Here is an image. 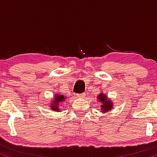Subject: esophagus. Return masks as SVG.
<instances>
[{
  "mask_svg": "<svg viewBox=\"0 0 157 157\" xmlns=\"http://www.w3.org/2000/svg\"><path fill=\"white\" fill-rule=\"evenodd\" d=\"M85 96V94L84 93H81V94H76V97L80 98H83Z\"/></svg>",
  "mask_w": 157,
  "mask_h": 157,
  "instance_id": "esophagus-1",
  "label": "esophagus"
}]
</instances>
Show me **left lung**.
<instances>
[{
	"label": "left lung",
	"mask_w": 157,
	"mask_h": 157,
	"mask_svg": "<svg viewBox=\"0 0 157 157\" xmlns=\"http://www.w3.org/2000/svg\"><path fill=\"white\" fill-rule=\"evenodd\" d=\"M98 101L101 103V110H103V112H107L109 111L110 110H111L113 107V103L110 100L107 99V97L105 96V94L103 93H100L99 96H98Z\"/></svg>",
	"instance_id": "1"
}]
</instances>
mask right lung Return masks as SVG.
I'll return each instance as SVG.
<instances>
[{
	"mask_svg": "<svg viewBox=\"0 0 157 157\" xmlns=\"http://www.w3.org/2000/svg\"><path fill=\"white\" fill-rule=\"evenodd\" d=\"M65 99H66V97L63 96V95H56L55 96V99L52 102V104L51 105V108L52 110H59L60 104H61V102L64 101Z\"/></svg>",
	"mask_w": 157,
	"mask_h": 157,
	"instance_id": "obj_1",
	"label": "right lung"
}]
</instances>
